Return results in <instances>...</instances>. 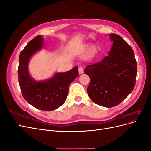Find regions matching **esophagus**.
Returning <instances> with one entry per match:
<instances>
[{
    "mask_svg": "<svg viewBox=\"0 0 151 151\" xmlns=\"http://www.w3.org/2000/svg\"><path fill=\"white\" fill-rule=\"evenodd\" d=\"M83 72H84V69H83V67H82V66H80L79 67V74H83Z\"/></svg>",
    "mask_w": 151,
    "mask_h": 151,
    "instance_id": "1",
    "label": "esophagus"
}]
</instances>
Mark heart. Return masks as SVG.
Segmentation results:
<instances>
[{"label":"heart","mask_w":151,"mask_h":151,"mask_svg":"<svg viewBox=\"0 0 151 151\" xmlns=\"http://www.w3.org/2000/svg\"><path fill=\"white\" fill-rule=\"evenodd\" d=\"M88 45H84V46H83V47H82V48H81V52H85L86 50L88 49ZM95 50H96V48L94 47V46H93V47H91V48H90V52H94V51H95Z\"/></svg>","instance_id":"1"}]
</instances>
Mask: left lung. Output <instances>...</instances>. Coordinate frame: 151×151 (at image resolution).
I'll return each mask as SVG.
<instances>
[{"label": "left lung", "instance_id": "8db88e82", "mask_svg": "<svg viewBox=\"0 0 151 151\" xmlns=\"http://www.w3.org/2000/svg\"><path fill=\"white\" fill-rule=\"evenodd\" d=\"M109 36L113 46L108 55L84 70L91 81L87 89L89 98L106 108L119 104L132 93L137 76L133 50L120 36L113 33Z\"/></svg>", "mask_w": 151, "mask_h": 151}]
</instances>
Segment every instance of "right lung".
Masks as SVG:
<instances>
[{"label":"right lung","mask_w":151,"mask_h":151,"mask_svg":"<svg viewBox=\"0 0 151 151\" xmlns=\"http://www.w3.org/2000/svg\"><path fill=\"white\" fill-rule=\"evenodd\" d=\"M43 36L38 35L27 44L20 53L18 67V81L22 96L35 108L43 111H52L65 103L68 88L79 75L78 67L65 72L56 73L46 81H36L28 71L30 58L42 48Z\"/></svg>","instance_id":"add662e5"}]
</instances>
